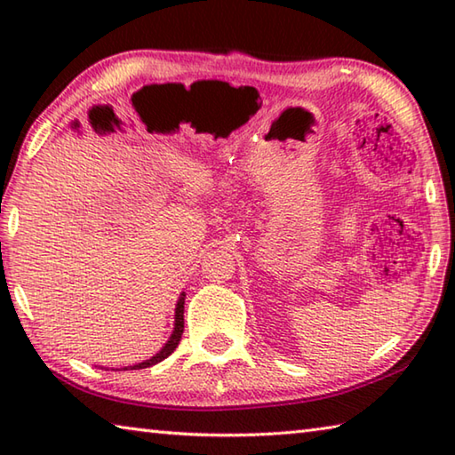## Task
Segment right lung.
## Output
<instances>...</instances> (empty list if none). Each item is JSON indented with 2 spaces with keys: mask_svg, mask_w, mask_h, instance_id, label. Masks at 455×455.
I'll return each mask as SVG.
<instances>
[{
  "mask_svg": "<svg viewBox=\"0 0 455 455\" xmlns=\"http://www.w3.org/2000/svg\"><path fill=\"white\" fill-rule=\"evenodd\" d=\"M182 331H184V292L180 295L179 303H176V313H174V331H172L171 339H168V343H166L164 347L160 349V351L156 353V355H154L152 359H146V361H142V363L132 365L130 369H144V367H152V365L160 363V361H163V359H166V357L171 355V353H172L176 347H179V343H180V339H182Z\"/></svg>",
  "mask_w": 455,
  "mask_h": 455,
  "instance_id": "obj_1",
  "label": "right lung"
}]
</instances>
